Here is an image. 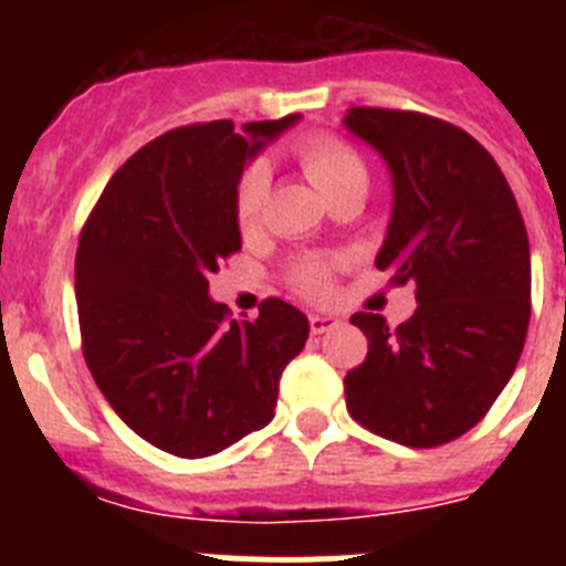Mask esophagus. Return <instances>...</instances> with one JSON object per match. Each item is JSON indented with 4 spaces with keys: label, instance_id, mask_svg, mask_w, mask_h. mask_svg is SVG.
<instances>
[{
    "label": "esophagus",
    "instance_id": "34e87169",
    "mask_svg": "<svg viewBox=\"0 0 566 566\" xmlns=\"http://www.w3.org/2000/svg\"><path fill=\"white\" fill-rule=\"evenodd\" d=\"M308 328H312V334H328L339 328V317H334V314H312Z\"/></svg>",
    "mask_w": 566,
    "mask_h": 566
}]
</instances>
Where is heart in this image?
I'll list each match as a JSON object with an SVG mask.
<instances>
[{
	"instance_id": "b5f03b06",
	"label": "heart",
	"mask_w": 566,
	"mask_h": 566,
	"mask_svg": "<svg viewBox=\"0 0 566 566\" xmlns=\"http://www.w3.org/2000/svg\"><path fill=\"white\" fill-rule=\"evenodd\" d=\"M294 155L308 181L319 189L326 201L348 189H368V164L363 161V155L334 135H306L294 144ZM266 169L258 164L240 175L238 189H234V218L243 232L258 223L266 203ZM292 286L306 297H326L332 292V269L323 260H303L294 266Z\"/></svg>"
}]
</instances>
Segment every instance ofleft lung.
<instances>
[{
  "mask_svg": "<svg viewBox=\"0 0 566 566\" xmlns=\"http://www.w3.org/2000/svg\"><path fill=\"white\" fill-rule=\"evenodd\" d=\"M343 124L391 169L394 209L377 269L417 286L388 328L357 312L368 357L345 374L363 428L408 448L468 433L516 371L530 326V243L507 178L482 144L411 109L352 107Z\"/></svg>",
  "mask_w": 566,
  "mask_h": 566,
  "instance_id": "8db88e82",
  "label": "left lung"
}]
</instances>
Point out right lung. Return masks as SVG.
<instances>
[{"label":"right lung","instance_id":"right-lung-1","mask_svg":"<svg viewBox=\"0 0 566 566\" xmlns=\"http://www.w3.org/2000/svg\"><path fill=\"white\" fill-rule=\"evenodd\" d=\"M300 115L189 124L122 164L76 252L87 368L142 439L181 459L221 453L272 422L280 374L303 352L306 314L277 297L227 319L209 274L240 249L243 167Z\"/></svg>","mask_w":566,"mask_h":566}]
</instances>
